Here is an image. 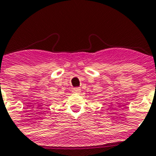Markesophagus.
Here are the masks:
<instances>
[{"label": "esophagus", "mask_w": 156, "mask_h": 156, "mask_svg": "<svg viewBox=\"0 0 156 156\" xmlns=\"http://www.w3.org/2000/svg\"><path fill=\"white\" fill-rule=\"evenodd\" d=\"M80 88H75V89H73L72 92L74 94H80Z\"/></svg>", "instance_id": "obj_1"}]
</instances>
